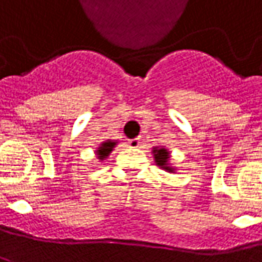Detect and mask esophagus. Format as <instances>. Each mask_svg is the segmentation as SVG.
Listing matches in <instances>:
<instances>
[{
  "instance_id": "1",
  "label": "esophagus",
  "mask_w": 262,
  "mask_h": 262,
  "mask_svg": "<svg viewBox=\"0 0 262 262\" xmlns=\"http://www.w3.org/2000/svg\"><path fill=\"white\" fill-rule=\"evenodd\" d=\"M128 146L133 147V149L139 147L140 146V139H131V140H128Z\"/></svg>"
}]
</instances>
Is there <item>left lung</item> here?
<instances>
[{"instance_id":"8db88e82","label":"left lung","mask_w":262,"mask_h":262,"mask_svg":"<svg viewBox=\"0 0 262 262\" xmlns=\"http://www.w3.org/2000/svg\"><path fill=\"white\" fill-rule=\"evenodd\" d=\"M154 154H155V161H157V164H158L159 167H162V168H165L167 171H173V168L171 167H168V158H170V155H168V152H167V149H154Z\"/></svg>"}]
</instances>
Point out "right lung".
<instances>
[{
    "mask_svg": "<svg viewBox=\"0 0 262 262\" xmlns=\"http://www.w3.org/2000/svg\"><path fill=\"white\" fill-rule=\"evenodd\" d=\"M115 144H116V141H104L103 144L98 147V150H97V154H98V157L100 159H104L112 150H113V147H115Z\"/></svg>",
    "mask_w": 262,
    "mask_h": 262,
    "instance_id": "1",
    "label": "right lung"
}]
</instances>
